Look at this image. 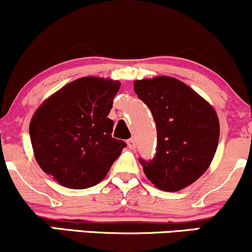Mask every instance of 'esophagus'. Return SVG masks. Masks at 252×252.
I'll list each match as a JSON object with an SVG mask.
<instances>
[{"mask_svg":"<svg viewBox=\"0 0 252 252\" xmlns=\"http://www.w3.org/2000/svg\"><path fill=\"white\" fill-rule=\"evenodd\" d=\"M126 144H128V147L130 149H135L136 148V142H135V138L131 137L129 138L128 141H126Z\"/></svg>","mask_w":252,"mask_h":252,"instance_id":"obj_1","label":"esophagus"}]
</instances>
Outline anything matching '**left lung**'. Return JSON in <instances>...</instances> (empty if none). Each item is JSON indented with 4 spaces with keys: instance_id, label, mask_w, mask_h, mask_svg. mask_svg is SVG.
<instances>
[{
    "instance_id": "obj_1",
    "label": "left lung",
    "mask_w": 252,
    "mask_h": 252,
    "mask_svg": "<svg viewBox=\"0 0 252 252\" xmlns=\"http://www.w3.org/2000/svg\"><path fill=\"white\" fill-rule=\"evenodd\" d=\"M135 94L152 111L158 131L152 160L140 158L158 189L176 192L206 172L219 141L215 109L189 86L172 77L136 80Z\"/></svg>"
}]
</instances>
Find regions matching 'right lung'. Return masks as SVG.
<instances>
[{
    "label": "right lung",
    "mask_w": 252,
    "mask_h": 252,
    "mask_svg": "<svg viewBox=\"0 0 252 252\" xmlns=\"http://www.w3.org/2000/svg\"><path fill=\"white\" fill-rule=\"evenodd\" d=\"M117 80L85 77L74 80L41 104L30 124L34 155L46 174L63 186H94L126 143L111 136L108 118L120 90Z\"/></svg>",
    "instance_id": "add662e5"
}]
</instances>
